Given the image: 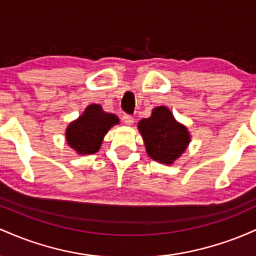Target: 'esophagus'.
I'll use <instances>...</instances> for the list:
<instances>
[{
	"label": "esophagus",
	"mask_w": 256,
	"mask_h": 256,
	"mask_svg": "<svg viewBox=\"0 0 256 256\" xmlns=\"http://www.w3.org/2000/svg\"><path fill=\"white\" fill-rule=\"evenodd\" d=\"M122 120H124L125 124L128 125V126L134 124V116H128V114H124V116H122Z\"/></svg>",
	"instance_id": "obj_1"
}]
</instances>
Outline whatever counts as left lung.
<instances>
[{
	"label": "left lung",
	"mask_w": 256,
	"mask_h": 256,
	"mask_svg": "<svg viewBox=\"0 0 256 256\" xmlns=\"http://www.w3.org/2000/svg\"><path fill=\"white\" fill-rule=\"evenodd\" d=\"M137 128L144 140L146 154L164 165H173L192 140L186 126L177 122L165 106L155 107L149 118L140 120Z\"/></svg>",
	"instance_id": "obj_1"
}]
</instances>
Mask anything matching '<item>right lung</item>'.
<instances>
[{
  "label": "right lung",
  "instance_id": "obj_1",
  "mask_svg": "<svg viewBox=\"0 0 256 256\" xmlns=\"http://www.w3.org/2000/svg\"><path fill=\"white\" fill-rule=\"evenodd\" d=\"M116 124L119 118L116 114L106 113L101 104H89L78 119L67 126V144L78 155L95 154L101 148L106 134Z\"/></svg>",
  "mask_w": 256,
  "mask_h": 256
}]
</instances>
